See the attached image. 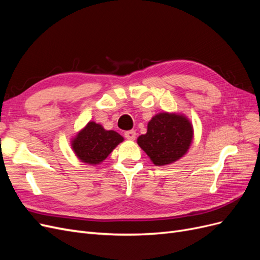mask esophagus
Returning a JSON list of instances; mask_svg holds the SVG:
<instances>
[{
    "label": "esophagus",
    "instance_id": "1",
    "mask_svg": "<svg viewBox=\"0 0 260 260\" xmlns=\"http://www.w3.org/2000/svg\"><path fill=\"white\" fill-rule=\"evenodd\" d=\"M136 131L135 130H129V131H125L124 132V138L128 139V140H136Z\"/></svg>",
    "mask_w": 260,
    "mask_h": 260
}]
</instances>
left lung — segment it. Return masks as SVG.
Masks as SVG:
<instances>
[{"instance_id": "8db88e82", "label": "left lung", "mask_w": 260, "mask_h": 260, "mask_svg": "<svg viewBox=\"0 0 260 260\" xmlns=\"http://www.w3.org/2000/svg\"><path fill=\"white\" fill-rule=\"evenodd\" d=\"M192 138V125L185 117L161 113L148 122L146 135L139 137L138 144L156 166H164L181 158Z\"/></svg>"}]
</instances>
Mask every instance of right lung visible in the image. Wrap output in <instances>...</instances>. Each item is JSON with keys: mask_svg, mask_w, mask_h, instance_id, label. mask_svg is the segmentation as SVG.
I'll return each instance as SVG.
<instances>
[{"mask_svg": "<svg viewBox=\"0 0 260 260\" xmlns=\"http://www.w3.org/2000/svg\"><path fill=\"white\" fill-rule=\"evenodd\" d=\"M123 138L113 130H105L101 124L89 122L73 141V148L81 161L96 165L103 161Z\"/></svg>", "mask_w": 260, "mask_h": 260, "instance_id": "1", "label": "right lung"}]
</instances>
